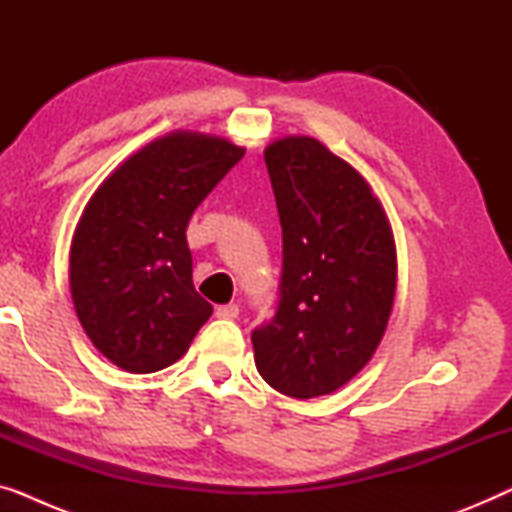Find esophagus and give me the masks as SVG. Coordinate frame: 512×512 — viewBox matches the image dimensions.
<instances>
[{"mask_svg": "<svg viewBox=\"0 0 512 512\" xmlns=\"http://www.w3.org/2000/svg\"><path fill=\"white\" fill-rule=\"evenodd\" d=\"M216 317H219V319H237V317H240V305H235V303L219 305V307H216Z\"/></svg>", "mask_w": 512, "mask_h": 512, "instance_id": "34e87169", "label": "esophagus"}]
</instances>
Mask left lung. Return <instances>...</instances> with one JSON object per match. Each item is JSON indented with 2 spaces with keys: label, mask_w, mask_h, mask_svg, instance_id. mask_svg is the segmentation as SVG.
Here are the masks:
<instances>
[{
  "label": "left lung",
  "mask_w": 512,
  "mask_h": 512,
  "mask_svg": "<svg viewBox=\"0 0 512 512\" xmlns=\"http://www.w3.org/2000/svg\"><path fill=\"white\" fill-rule=\"evenodd\" d=\"M282 223L277 314L251 333L279 394L338 391L373 359L396 296V242L366 177L314 137L265 146Z\"/></svg>",
  "instance_id": "obj_1"
}]
</instances>
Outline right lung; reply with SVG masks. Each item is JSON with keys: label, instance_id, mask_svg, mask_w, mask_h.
I'll use <instances>...</instances> for the list:
<instances>
[{"label": "right lung", "instance_id": "add662e5", "mask_svg": "<svg viewBox=\"0 0 512 512\" xmlns=\"http://www.w3.org/2000/svg\"><path fill=\"white\" fill-rule=\"evenodd\" d=\"M244 156L226 137L174 130L97 186L69 249V291L97 352L135 375L188 352L212 305L195 291L186 226Z\"/></svg>", "mask_w": 512, "mask_h": 512}]
</instances>
